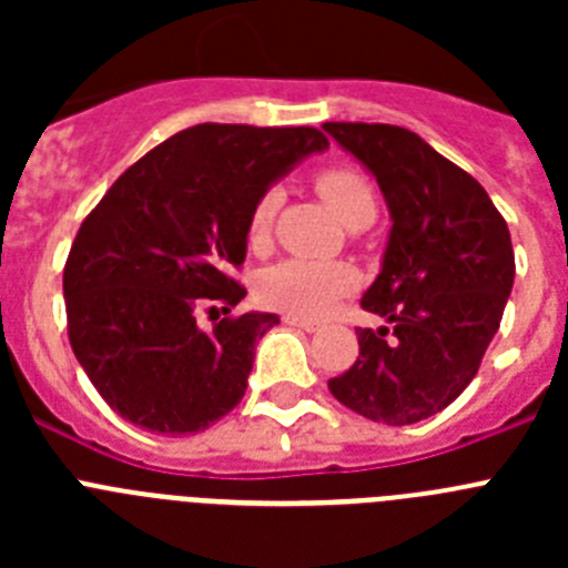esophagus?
I'll return each mask as SVG.
<instances>
[{"instance_id": "34e87169", "label": "esophagus", "mask_w": 568, "mask_h": 568, "mask_svg": "<svg viewBox=\"0 0 568 568\" xmlns=\"http://www.w3.org/2000/svg\"><path fill=\"white\" fill-rule=\"evenodd\" d=\"M284 324H287V327L304 329V333H315V329H318V324H315V321L298 318V315H284Z\"/></svg>"}]
</instances>
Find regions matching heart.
Returning <instances> with one entry per match:
<instances>
[{
  "label": "heart",
  "instance_id": "1",
  "mask_svg": "<svg viewBox=\"0 0 568 568\" xmlns=\"http://www.w3.org/2000/svg\"><path fill=\"white\" fill-rule=\"evenodd\" d=\"M315 190L327 202V207L338 215L344 224H355L375 219L378 195L364 175L344 164H333L315 173ZM281 204V193L275 187L264 190L255 199L247 219L250 247L258 250L270 241L273 233L275 210ZM355 284V273L338 261H307L287 258L267 267L255 281V295L264 307L281 310L287 315H315L327 313L335 301L349 293Z\"/></svg>",
  "mask_w": 568,
  "mask_h": 568
}]
</instances>
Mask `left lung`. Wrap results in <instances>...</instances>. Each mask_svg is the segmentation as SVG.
Listing matches in <instances>:
<instances>
[{
    "label": "left lung",
    "mask_w": 568,
    "mask_h": 568,
    "mask_svg": "<svg viewBox=\"0 0 568 568\" xmlns=\"http://www.w3.org/2000/svg\"><path fill=\"white\" fill-rule=\"evenodd\" d=\"M378 179L393 230L384 267L361 298L386 321L358 333V358L329 393L389 426L440 413L478 375L515 281L504 215L466 170L395 124L327 122Z\"/></svg>",
    "instance_id": "1"
}]
</instances>
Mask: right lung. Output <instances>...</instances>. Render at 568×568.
<instances>
[{"instance_id": "1", "label": "right lung", "mask_w": 568, "mask_h": 568, "mask_svg": "<svg viewBox=\"0 0 568 568\" xmlns=\"http://www.w3.org/2000/svg\"><path fill=\"white\" fill-rule=\"evenodd\" d=\"M315 128L195 124L130 164L79 227L64 264L73 355L113 413L162 435L202 433L239 406L273 313L227 315L247 290L255 199L327 148ZM219 303L213 331L194 310ZM215 310V307H210Z\"/></svg>"}]
</instances>
